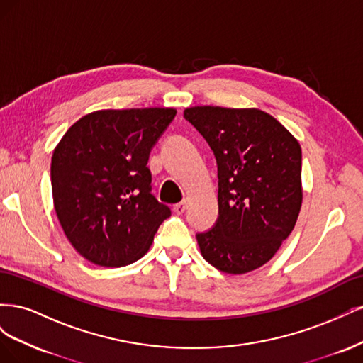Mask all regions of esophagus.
<instances>
[{
    "label": "esophagus",
    "instance_id": "esophagus-1",
    "mask_svg": "<svg viewBox=\"0 0 363 363\" xmlns=\"http://www.w3.org/2000/svg\"><path fill=\"white\" fill-rule=\"evenodd\" d=\"M186 211V201H180V203H177V204H174V212L175 213H183Z\"/></svg>",
    "mask_w": 363,
    "mask_h": 363
}]
</instances>
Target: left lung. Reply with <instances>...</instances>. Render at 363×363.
Listing matches in <instances>:
<instances>
[{
  "label": "left lung",
  "mask_w": 363,
  "mask_h": 363,
  "mask_svg": "<svg viewBox=\"0 0 363 363\" xmlns=\"http://www.w3.org/2000/svg\"><path fill=\"white\" fill-rule=\"evenodd\" d=\"M183 116L212 148L218 167L219 216L196 233L203 257L227 274L265 265L300 213V144L257 108L200 106Z\"/></svg>",
  "instance_id": "left-lung-1"
}]
</instances>
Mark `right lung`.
Wrapping results in <instances>:
<instances>
[{
    "instance_id": "1",
    "label": "right lung",
    "mask_w": 363,
    "mask_h": 363,
    "mask_svg": "<svg viewBox=\"0 0 363 363\" xmlns=\"http://www.w3.org/2000/svg\"><path fill=\"white\" fill-rule=\"evenodd\" d=\"M175 113L159 107L94 112L77 121L54 150V208L72 247L95 265L136 262L171 216L151 194L147 163Z\"/></svg>"
}]
</instances>
